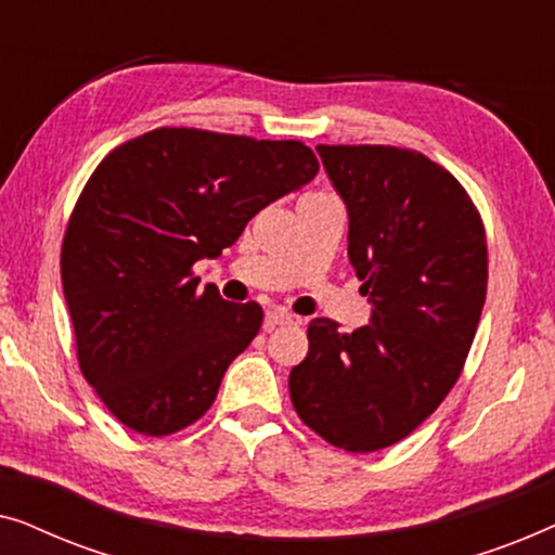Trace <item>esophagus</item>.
Instances as JSON below:
<instances>
[{
  "mask_svg": "<svg viewBox=\"0 0 555 555\" xmlns=\"http://www.w3.org/2000/svg\"><path fill=\"white\" fill-rule=\"evenodd\" d=\"M264 321H268V325H298L302 318L287 313L285 308H272L268 310V315H264Z\"/></svg>",
  "mask_w": 555,
  "mask_h": 555,
  "instance_id": "1",
  "label": "esophagus"
}]
</instances>
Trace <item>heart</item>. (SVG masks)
<instances>
[{"label":"heart","mask_w":555,"mask_h":555,"mask_svg":"<svg viewBox=\"0 0 555 555\" xmlns=\"http://www.w3.org/2000/svg\"><path fill=\"white\" fill-rule=\"evenodd\" d=\"M308 196H315V194H308Z\"/></svg>","instance_id":"obj_1"}]
</instances>
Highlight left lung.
I'll return each mask as SVG.
<instances>
[{"instance_id": "obj_1", "label": "left lung", "mask_w": 555, "mask_h": 555, "mask_svg": "<svg viewBox=\"0 0 555 555\" xmlns=\"http://www.w3.org/2000/svg\"><path fill=\"white\" fill-rule=\"evenodd\" d=\"M348 209V260L371 323L308 325L295 412L325 442L376 452L412 435L462 374L488 293V240L457 179L420 151L318 146Z\"/></svg>"}]
</instances>
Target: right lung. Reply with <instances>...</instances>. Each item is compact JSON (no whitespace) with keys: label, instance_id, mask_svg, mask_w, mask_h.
Here are the masks:
<instances>
[{"label":"right lung","instance_id":"right-lung-1","mask_svg":"<svg viewBox=\"0 0 555 555\" xmlns=\"http://www.w3.org/2000/svg\"><path fill=\"white\" fill-rule=\"evenodd\" d=\"M315 173L300 141L199 128H156L98 164L60 272L82 376L128 429L173 435L215 404L262 308L199 291L194 262L222 255L257 211Z\"/></svg>","mask_w":555,"mask_h":555}]
</instances>
